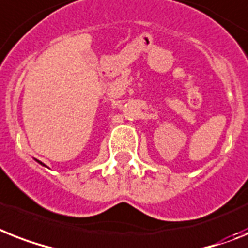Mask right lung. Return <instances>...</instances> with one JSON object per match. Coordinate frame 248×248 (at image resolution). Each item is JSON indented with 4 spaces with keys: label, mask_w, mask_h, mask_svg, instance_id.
Listing matches in <instances>:
<instances>
[{
    "label": "right lung",
    "mask_w": 248,
    "mask_h": 248,
    "mask_svg": "<svg viewBox=\"0 0 248 248\" xmlns=\"http://www.w3.org/2000/svg\"><path fill=\"white\" fill-rule=\"evenodd\" d=\"M40 163H42V162H40Z\"/></svg>",
    "instance_id": "add662e5"
}]
</instances>
